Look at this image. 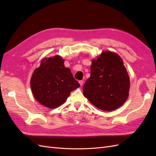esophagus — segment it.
I'll return each mask as SVG.
<instances>
[{
  "label": "esophagus",
  "mask_w": 156,
  "mask_h": 156,
  "mask_svg": "<svg viewBox=\"0 0 156 156\" xmlns=\"http://www.w3.org/2000/svg\"><path fill=\"white\" fill-rule=\"evenodd\" d=\"M79 83L80 86L82 87V86H83V81H79Z\"/></svg>",
  "instance_id": "obj_1"
}]
</instances>
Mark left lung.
<instances>
[{
    "label": "left lung",
    "instance_id": "obj_1",
    "mask_svg": "<svg viewBox=\"0 0 156 156\" xmlns=\"http://www.w3.org/2000/svg\"><path fill=\"white\" fill-rule=\"evenodd\" d=\"M129 88L128 73L117 53L105 51L92 60L83 94L94 106L105 111L117 109L126 101Z\"/></svg>",
    "mask_w": 156,
    "mask_h": 156
}]
</instances>
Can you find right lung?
Listing matches in <instances>:
<instances>
[{
  "mask_svg": "<svg viewBox=\"0 0 156 156\" xmlns=\"http://www.w3.org/2000/svg\"><path fill=\"white\" fill-rule=\"evenodd\" d=\"M64 60L55 55L41 60L30 79V88L35 100L41 105L55 108L66 101L71 92L80 87Z\"/></svg>",
  "mask_w": 156,
  "mask_h": 156,
  "instance_id": "obj_1",
  "label": "right lung"
}]
</instances>
